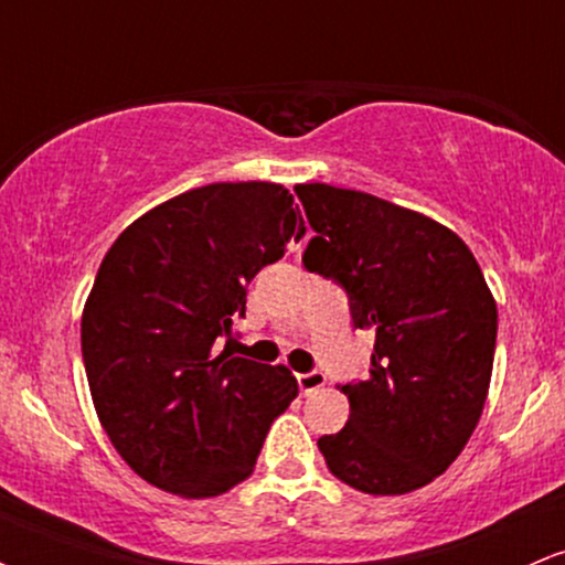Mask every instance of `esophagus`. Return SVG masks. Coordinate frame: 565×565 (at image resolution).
I'll use <instances>...</instances> for the list:
<instances>
[{
    "mask_svg": "<svg viewBox=\"0 0 565 565\" xmlns=\"http://www.w3.org/2000/svg\"><path fill=\"white\" fill-rule=\"evenodd\" d=\"M297 385H300L302 395H310L316 391H321L327 385V377L321 372H308V374H297Z\"/></svg>",
    "mask_w": 565,
    "mask_h": 565,
    "instance_id": "34e87169",
    "label": "esophagus"
}]
</instances>
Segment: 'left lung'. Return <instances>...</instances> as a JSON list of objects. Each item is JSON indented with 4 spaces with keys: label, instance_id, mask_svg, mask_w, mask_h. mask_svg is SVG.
Instances as JSON below:
<instances>
[{
    "label": "left lung",
    "instance_id": "1",
    "mask_svg": "<svg viewBox=\"0 0 565 565\" xmlns=\"http://www.w3.org/2000/svg\"><path fill=\"white\" fill-rule=\"evenodd\" d=\"M316 236L308 270L337 278L374 332L369 377L342 385L348 425L319 438L334 478L374 497L417 491L465 449L489 395L497 300L468 244L423 212L327 183L295 185Z\"/></svg>",
    "mask_w": 565,
    "mask_h": 565
}]
</instances>
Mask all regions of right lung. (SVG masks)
I'll list each match as a JSON object with an SVG mask.
<instances>
[{"label": "right lung", "mask_w": 565, "mask_h": 565, "mask_svg": "<svg viewBox=\"0 0 565 565\" xmlns=\"http://www.w3.org/2000/svg\"><path fill=\"white\" fill-rule=\"evenodd\" d=\"M278 183H212L153 206L103 257L82 310V355L103 430L142 481L210 499L252 476L297 398L287 366L215 353L246 284L305 236Z\"/></svg>", "instance_id": "obj_1"}]
</instances>
